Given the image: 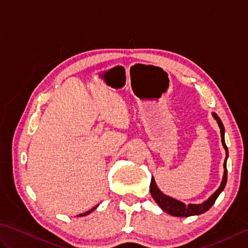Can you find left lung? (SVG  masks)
Segmentation results:
<instances>
[{
    "label": "left lung",
    "instance_id": "left-lung-1",
    "mask_svg": "<svg viewBox=\"0 0 248 248\" xmlns=\"http://www.w3.org/2000/svg\"><path fill=\"white\" fill-rule=\"evenodd\" d=\"M213 118L217 120L218 127L220 129V138H222V144L224 149L226 151V157L224 162V175L223 180L220 182L219 187L215 191L211 196H210L205 202L202 203H188L186 204L184 202L177 200L170 196H167L164 193L160 191V188L157 187L156 183L155 181V178L151 177V183H150V193L151 196L155 200V202L160 205V208L163 211L166 212L167 214L172 215V217H193V215H199L204 212H207L208 210L214 204L215 200L219 196V194L224 191L226 182H227V159H228V148L225 143V128L222 123V120L219 119L218 116L212 113Z\"/></svg>",
    "mask_w": 248,
    "mask_h": 248
}]
</instances>
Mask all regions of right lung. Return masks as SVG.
<instances>
[{
  "mask_svg": "<svg viewBox=\"0 0 248 248\" xmlns=\"http://www.w3.org/2000/svg\"><path fill=\"white\" fill-rule=\"evenodd\" d=\"M98 205H99V204H97V205H96V207H93V209H91V210H89V211H87V212H85V213H83V214H80V217H82V215H83V217H85V215H88L89 213H92V212L93 211V210H94V209H97V207H98Z\"/></svg>",
  "mask_w": 248,
  "mask_h": 248,
  "instance_id": "add662e5",
  "label": "right lung"
}]
</instances>
